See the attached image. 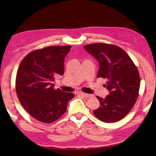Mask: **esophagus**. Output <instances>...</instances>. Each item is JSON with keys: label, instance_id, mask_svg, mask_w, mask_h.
Here are the masks:
<instances>
[{"label": "esophagus", "instance_id": "esophagus-1", "mask_svg": "<svg viewBox=\"0 0 156 156\" xmlns=\"http://www.w3.org/2000/svg\"><path fill=\"white\" fill-rule=\"evenodd\" d=\"M80 96H83V97H84V98H91L93 97L94 96L92 94H84V93H82V92H80V93L78 94Z\"/></svg>", "mask_w": 156, "mask_h": 156}]
</instances>
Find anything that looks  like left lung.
I'll list each match as a JSON object with an SVG mask.
<instances>
[{
	"label": "left lung",
	"instance_id": "1",
	"mask_svg": "<svg viewBox=\"0 0 156 156\" xmlns=\"http://www.w3.org/2000/svg\"><path fill=\"white\" fill-rule=\"evenodd\" d=\"M84 48L98 61L97 77L106 79L105 86L109 91L105 98L97 96L100 105L94 114L107 123L122 119L138 96L140 78L137 67L129 55L116 45L95 43Z\"/></svg>",
	"mask_w": 156,
	"mask_h": 156
}]
</instances>
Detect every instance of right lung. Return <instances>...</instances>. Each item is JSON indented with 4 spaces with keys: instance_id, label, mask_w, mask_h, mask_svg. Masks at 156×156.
Listing matches in <instances>:
<instances>
[{
    "instance_id": "1",
    "label": "right lung",
    "mask_w": 156,
    "mask_h": 156,
    "mask_svg": "<svg viewBox=\"0 0 156 156\" xmlns=\"http://www.w3.org/2000/svg\"><path fill=\"white\" fill-rule=\"evenodd\" d=\"M71 46H51L36 50L21 61L16 78L20 104L35 119L51 123L64 114L74 95L54 89L55 78L64 73L65 58Z\"/></svg>"
}]
</instances>
